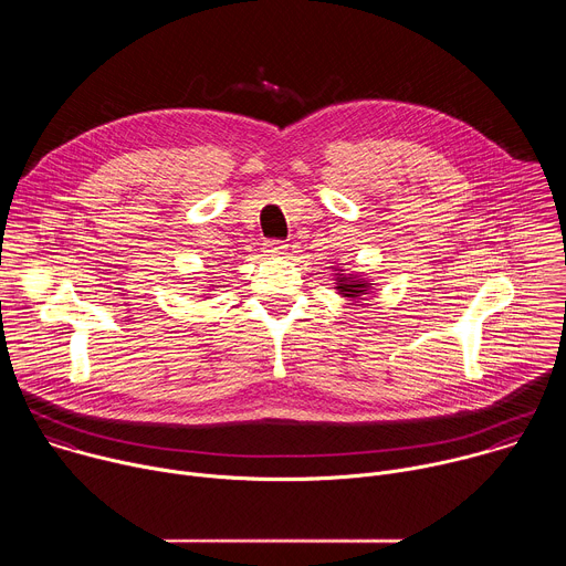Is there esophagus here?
Wrapping results in <instances>:
<instances>
[{
    "label": "esophagus",
    "instance_id": "1",
    "mask_svg": "<svg viewBox=\"0 0 566 566\" xmlns=\"http://www.w3.org/2000/svg\"><path fill=\"white\" fill-rule=\"evenodd\" d=\"M266 253L269 255H284L286 253V244L284 241H266Z\"/></svg>",
    "mask_w": 566,
    "mask_h": 566
}]
</instances>
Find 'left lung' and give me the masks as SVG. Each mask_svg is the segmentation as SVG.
I'll use <instances>...</instances> for the list:
<instances>
[{"label":"left lung","mask_w":566,"mask_h":566,"mask_svg":"<svg viewBox=\"0 0 566 566\" xmlns=\"http://www.w3.org/2000/svg\"><path fill=\"white\" fill-rule=\"evenodd\" d=\"M343 271V269H338ZM336 289L343 297H349V300H363L369 291H371V284L369 280H365L363 275H343V273H336Z\"/></svg>","instance_id":"1"}]
</instances>
